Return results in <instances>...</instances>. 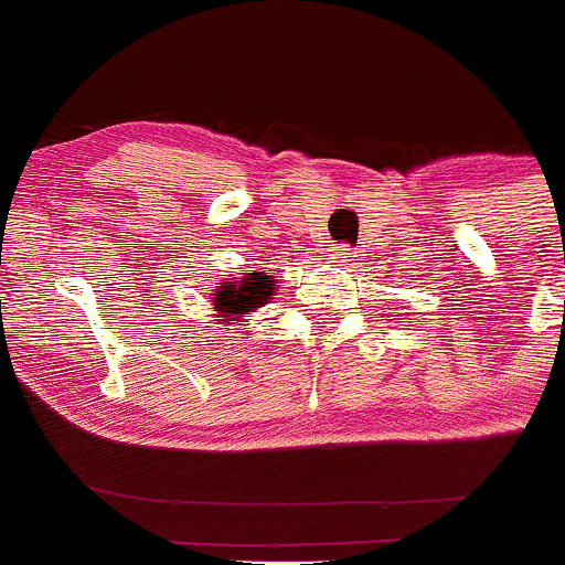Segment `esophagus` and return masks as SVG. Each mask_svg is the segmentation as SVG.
<instances>
[{
    "label": "esophagus",
    "instance_id": "1",
    "mask_svg": "<svg viewBox=\"0 0 565 565\" xmlns=\"http://www.w3.org/2000/svg\"><path fill=\"white\" fill-rule=\"evenodd\" d=\"M351 248L348 246H333V259H337V263H348V259H351Z\"/></svg>",
    "mask_w": 565,
    "mask_h": 565
}]
</instances>
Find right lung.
<instances>
[{"mask_svg":"<svg viewBox=\"0 0 565 565\" xmlns=\"http://www.w3.org/2000/svg\"><path fill=\"white\" fill-rule=\"evenodd\" d=\"M274 279L263 271H254L243 277L239 282H221L214 291V311H221V317H228L234 322L237 313H246L252 308L266 306V299L274 294ZM223 322V319H221Z\"/></svg>","mask_w":565,"mask_h":565,"instance_id":"obj_1","label":"right lung"}]
</instances>
